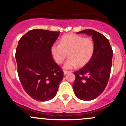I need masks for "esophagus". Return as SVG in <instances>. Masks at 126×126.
Segmentation results:
<instances>
[{"label": "esophagus", "instance_id": "esophagus-1", "mask_svg": "<svg viewBox=\"0 0 126 126\" xmlns=\"http://www.w3.org/2000/svg\"><path fill=\"white\" fill-rule=\"evenodd\" d=\"M63 72H64V75H66V74H68V73H70V71H66V70H64L63 71Z\"/></svg>", "mask_w": 126, "mask_h": 126}]
</instances>
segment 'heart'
<instances>
[{"label":"heart","mask_w":126,"mask_h":126,"mask_svg":"<svg viewBox=\"0 0 126 126\" xmlns=\"http://www.w3.org/2000/svg\"><path fill=\"white\" fill-rule=\"evenodd\" d=\"M94 51V44L90 38L69 34L63 36L60 44H53L50 52L56 63L61 64L67 56L69 58L64 63V69H72L78 66L82 67L90 60Z\"/></svg>","instance_id":"b5f03b06"}]
</instances>
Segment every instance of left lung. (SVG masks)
<instances>
[{
	"instance_id": "8db88e82",
	"label": "left lung",
	"mask_w": 126,
	"mask_h": 126,
	"mask_svg": "<svg viewBox=\"0 0 126 126\" xmlns=\"http://www.w3.org/2000/svg\"><path fill=\"white\" fill-rule=\"evenodd\" d=\"M77 33H85L91 36L94 51L87 64L74 72L76 79L72 87L77 98L91 101L97 98L107 85L113 53L108 39L96 30L87 29Z\"/></svg>"
}]
</instances>
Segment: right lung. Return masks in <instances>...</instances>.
<instances>
[{
	"label": "right lung",
	"instance_id": "add662e5",
	"mask_svg": "<svg viewBox=\"0 0 126 126\" xmlns=\"http://www.w3.org/2000/svg\"><path fill=\"white\" fill-rule=\"evenodd\" d=\"M60 32L33 29L19 41L15 54L19 77L25 92L36 101L54 98L63 78L50 52Z\"/></svg>",
	"mask_w": 126,
	"mask_h": 126
}]
</instances>
